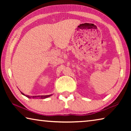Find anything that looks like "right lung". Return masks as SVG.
Segmentation results:
<instances>
[{"mask_svg": "<svg viewBox=\"0 0 131 131\" xmlns=\"http://www.w3.org/2000/svg\"><path fill=\"white\" fill-rule=\"evenodd\" d=\"M21 94L25 95V96H26L27 97H28V98H39V99H45V98H47V97H48L51 96L52 95H38V96H29V95H25V94H24V93H23L22 92Z\"/></svg>", "mask_w": 131, "mask_h": 131, "instance_id": "add662e5", "label": "right lung"}]
</instances>
